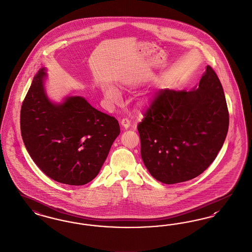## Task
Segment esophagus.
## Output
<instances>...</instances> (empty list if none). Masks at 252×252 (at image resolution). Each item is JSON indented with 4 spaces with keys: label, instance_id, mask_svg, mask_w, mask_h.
<instances>
[{
    "label": "esophagus",
    "instance_id": "34e87169",
    "mask_svg": "<svg viewBox=\"0 0 252 252\" xmlns=\"http://www.w3.org/2000/svg\"><path fill=\"white\" fill-rule=\"evenodd\" d=\"M122 126L126 129H127L130 126V121L127 118H123L121 120Z\"/></svg>",
    "mask_w": 252,
    "mask_h": 252
}]
</instances>
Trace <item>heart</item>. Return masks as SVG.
Listing matches in <instances>:
<instances>
[{"label": "heart", "instance_id": "obj_1", "mask_svg": "<svg viewBox=\"0 0 252 252\" xmlns=\"http://www.w3.org/2000/svg\"><path fill=\"white\" fill-rule=\"evenodd\" d=\"M104 94L107 99L111 101V102H117L120 98V93L115 87L111 85H107L103 88Z\"/></svg>", "mask_w": 252, "mask_h": 252}]
</instances>
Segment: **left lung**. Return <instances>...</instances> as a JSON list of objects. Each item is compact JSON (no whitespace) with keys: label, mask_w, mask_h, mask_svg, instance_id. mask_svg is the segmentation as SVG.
<instances>
[{"label":"left lung","mask_w":252,"mask_h":252,"mask_svg":"<svg viewBox=\"0 0 252 252\" xmlns=\"http://www.w3.org/2000/svg\"><path fill=\"white\" fill-rule=\"evenodd\" d=\"M138 124L141 158L152 176L189 181L217 158L229 128L221 83L210 65L191 91L160 90Z\"/></svg>","instance_id":"left-lung-1"}]
</instances>
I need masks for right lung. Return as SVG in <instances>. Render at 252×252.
Instances as JSON below:
<instances>
[{"label": "right lung", "mask_w": 252, "mask_h": 252, "mask_svg": "<svg viewBox=\"0 0 252 252\" xmlns=\"http://www.w3.org/2000/svg\"><path fill=\"white\" fill-rule=\"evenodd\" d=\"M46 69L34 76L21 105L20 130L33 162L54 181L82 186L100 171L120 134L118 121L81 96L51 102L45 92Z\"/></svg>", "instance_id": "obj_1"}]
</instances>
